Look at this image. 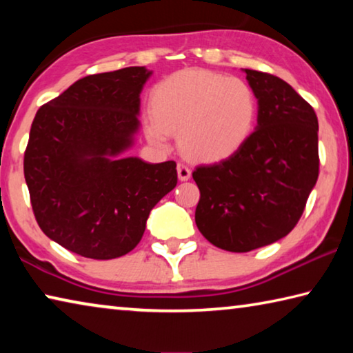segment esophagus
I'll use <instances>...</instances> for the list:
<instances>
[{
    "label": "esophagus",
    "instance_id": "1",
    "mask_svg": "<svg viewBox=\"0 0 353 353\" xmlns=\"http://www.w3.org/2000/svg\"><path fill=\"white\" fill-rule=\"evenodd\" d=\"M177 176H179V181H188V179L191 177V170L187 165L179 163L177 165Z\"/></svg>",
    "mask_w": 353,
    "mask_h": 353
}]
</instances>
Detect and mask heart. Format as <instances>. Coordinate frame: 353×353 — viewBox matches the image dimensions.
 <instances>
[{"mask_svg":"<svg viewBox=\"0 0 353 353\" xmlns=\"http://www.w3.org/2000/svg\"><path fill=\"white\" fill-rule=\"evenodd\" d=\"M148 140L166 146L170 132L199 162H221L232 157L252 135L259 99L246 81L213 71L190 68L171 74L151 92Z\"/></svg>","mask_w":353,"mask_h":353,"instance_id":"obj_1","label":"heart"}]
</instances>
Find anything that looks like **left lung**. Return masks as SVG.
<instances>
[{
	"mask_svg": "<svg viewBox=\"0 0 353 353\" xmlns=\"http://www.w3.org/2000/svg\"><path fill=\"white\" fill-rule=\"evenodd\" d=\"M244 71L259 99L255 130L232 157L193 171L201 191L196 225L229 252H249L288 235L319 176L313 107L280 77Z\"/></svg>",
	"mask_w": 353,
	"mask_h": 353,
	"instance_id": "8db88e82",
	"label": "left lung"
}]
</instances>
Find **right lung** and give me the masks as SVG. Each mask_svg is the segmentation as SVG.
Returning a JSON list of instances; mask_svg holds the SVG:
<instances>
[{"instance_id": "1", "label": "right lung", "mask_w": 353, "mask_h": 353, "mask_svg": "<svg viewBox=\"0 0 353 353\" xmlns=\"http://www.w3.org/2000/svg\"><path fill=\"white\" fill-rule=\"evenodd\" d=\"M145 67L85 76L41 105L25 179L43 234L77 255L110 260L140 243L154 205L177 183L176 162L121 157L140 128Z\"/></svg>"}]
</instances>
